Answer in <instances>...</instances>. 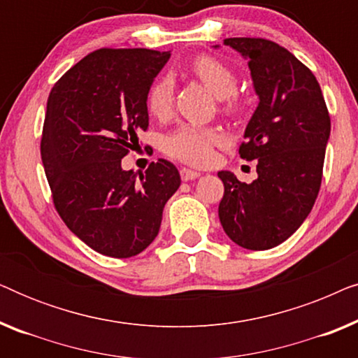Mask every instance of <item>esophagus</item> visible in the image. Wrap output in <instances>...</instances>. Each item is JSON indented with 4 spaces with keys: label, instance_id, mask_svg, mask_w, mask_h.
<instances>
[{
    "label": "esophagus",
    "instance_id": "34e87169",
    "mask_svg": "<svg viewBox=\"0 0 358 358\" xmlns=\"http://www.w3.org/2000/svg\"><path fill=\"white\" fill-rule=\"evenodd\" d=\"M197 178H200V173H197V171H192V169H189V168L180 169V179L185 180V182H187V180L197 179Z\"/></svg>",
    "mask_w": 358,
    "mask_h": 358
}]
</instances>
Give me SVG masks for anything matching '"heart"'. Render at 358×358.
Here are the masks:
<instances>
[{"mask_svg": "<svg viewBox=\"0 0 358 358\" xmlns=\"http://www.w3.org/2000/svg\"><path fill=\"white\" fill-rule=\"evenodd\" d=\"M190 71L213 92L218 99H223V109L234 112L238 109L236 92L238 78L227 63L218 58L202 55L190 65ZM148 110L158 119H164L173 110V81L161 78L150 87L146 96ZM227 143V136L215 127L180 125L179 129L166 136L164 150L171 158H176L190 166H207L215 158V148Z\"/></svg>", "mask_w": 358, "mask_h": 358, "instance_id": "b5f03b06", "label": "heart"}]
</instances>
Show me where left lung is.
I'll use <instances>...</instances> for the list:
<instances>
[{"label": "left lung", "mask_w": 358, "mask_h": 358, "mask_svg": "<svg viewBox=\"0 0 358 358\" xmlns=\"http://www.w3.org/2000/svg\"><path fill=\"white\" fill-rule=\"evenodd\" d=\"M223 43L248 60L259 97L239 146L243 159H257V179L239 182L233 173L220 171L224 194L218 217L233 243L264 251L290 238L310 215L321 187L331 119L320 83L287 48L254 37Z\"/></svg>", "instance_id": "8db88e82"}]
</instances>
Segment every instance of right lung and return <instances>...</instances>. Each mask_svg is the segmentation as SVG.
<instances>
[{
  "label": "right lung",
  "mask_w": 358,
  "mask_h": 358,
  "mask_svg": "<svg viewBox=\"0 0 358 358\" xmlns=\"http://www.w3.org/2000/svg\"><path fill=\"white\" fill-rule=\"evenodd\" d=\"M169 52L101 48L52 87L41 155L58 215L99 254L136 256L158 236L163 208L179 189L166 159L145 173L122 169V158L148 129L146 96Z\"/></svg>",
  "instance_id": "add662e5"
}]
</instances>
